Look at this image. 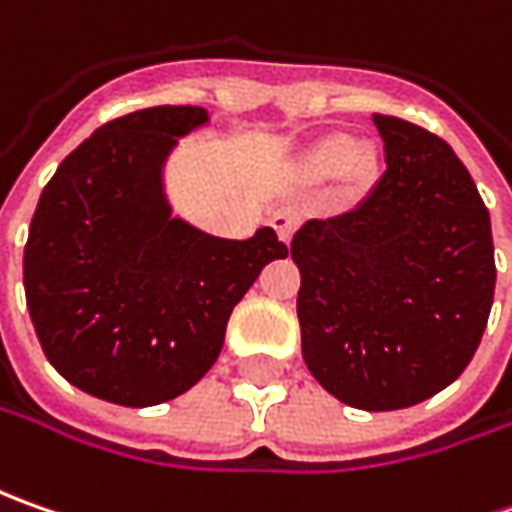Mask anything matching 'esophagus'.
<instances>
[{
  "label": "esophagus",
  "mask_w": 512,
  "mask_h": 512,
  "mask_svg": "<svg viewBox=\"0 0 512 512\" xmlns=\"http://www.w3.org/2000/svg\"><path fill=\"white\" fill-rule=\"evenodd\" d=\"M270 222H273V227H276L279 239L287 245V242L293 239V230L299 227V213H293V210H276Z\"/></svg>",
  "instance_id": "obj_1"
}]
</instances>
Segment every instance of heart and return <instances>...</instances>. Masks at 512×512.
Instances as JSON below:
<instances>
[{"mask_svg":"<svg viewBox=\"0 0 512 512\" xmlns=\"http://www.w3.org/2000/svg\"><path fill=\"white\" fill-rule=\"evenodd\" d=\"M302 170L313 182L339 176L350 196H362L382 179L384 153L376 142H356L353 133L333 130L307 145Z\"/></svg>","mask_w":512,"mask_h":512,"instance_id":"obj_1","label":"heart"}]
</instances>
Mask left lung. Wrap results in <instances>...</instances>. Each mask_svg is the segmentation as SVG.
Segmentation results:
<instances>
[{
    "instance_id": "left-lung-1",
    "label": "left lung",
    "mask_w": 512,
    "mask_h": 512,
    "mask_svg": "<svg viewBox=\"0 0 512 512\" xmlns=\"http://www.w3.org/2000/svg\"><path fill=\"white\" fill-rule=\"evenodd\" d=\"M387 170L356 210L310 219L290 256L302 356L359 410H399L453 384L482 342L496 290L490 213L436 133L373 113Z\"/></svg>"
}]
</instances>
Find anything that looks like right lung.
<instances>
[{
	"label": "right lung",
	"instance_id": "obj_1",
	"mask_svg": "<svg viewBox=\"0 0 512 512\" xmlns=\"http://www.w3.org/2000/svg\"><path fill=\"white\" fill-rule=\"evenodd\" d=\"M193 105L119 116L56 168L30 219L25 299L62 379L122 407L182 396L219 359L233 307L285 259L273 227L222 239L173 216L165 162L207 128Z\"/></svg>",
	"mask_w": 512,
	"mask_h": 512
}]
</instances>
